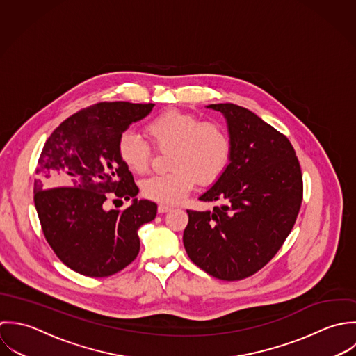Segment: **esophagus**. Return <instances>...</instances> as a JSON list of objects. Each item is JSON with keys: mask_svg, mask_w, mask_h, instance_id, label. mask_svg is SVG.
I'll use <instances>...</instances> for the list:
<instances>
[{"mask_svg": "<svg viewBox=\"0 0 356 356\" xmlns=\"http://www.w3.org/2000/svg\"><path fill=\"white\" fill-rule=\"evenodd\" d=\"M170 211H172V207H169V205H163V204L158 205V213H166Z\"/></svg>", "mask_w": 356, "mask_h": 356, "instance_id": "obj_1", "label": "esophagus"}]
</instances>
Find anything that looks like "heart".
Instances as JSON below:
<instances>
[{
	"instance_id": "1",
	"label": "heart",
	"mask_w": 356,
	"mask_h": 356,
	"mask_svg": "<svg viewBox=\"0 0 356 356\" xmlns=\"http://www.w3.org/2000/svg\"><path fill=\"white\" fill-rule=\"evenodd\" d=\"M145 134L158 149H170L168 162L172 170L143 181V194L156 202L172 205L183 201L197 183H214L229 161L231 140L227 131L191 113L166 110L145 125ZM118 155L131 172L144 173L152 149L139 135L128 131L118 140Z\"/></svg>"
}]
</instances>
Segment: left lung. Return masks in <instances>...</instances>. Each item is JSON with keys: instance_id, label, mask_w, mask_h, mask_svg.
<instances>
[{"instance_id": "obj_1", "label": "left lung", "mask_w": 356, "mask_h": 356, "mask_svg": "<svg viewBox=\"0 0 356 356\" xmlns=\"http://www.w3.org/2000/svg\"><path fill=\"white\" fill-rule=\"evenodd\" d=\"M228 128V165L200 201L212 211H187L183 243L191 261L222 281L263 268L290 234L302 200V176L287 138L248 108L207 106Z\"/></svg>"}]
</instances>
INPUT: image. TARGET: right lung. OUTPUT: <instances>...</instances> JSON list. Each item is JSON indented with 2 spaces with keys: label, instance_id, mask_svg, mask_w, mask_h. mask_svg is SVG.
<instances>
[{
  "label": "right lung",
  "instance_id": "right-lung-1",
  "mask_svg": "<svg viewBox=\"0 0 356 356\" xmlns=\"http://www.w3.org/2000/svg\"><path fill=\"white\" fill-rule=\"evenodd\" d=\"M152 107L97 103L63 121L42 148L34 205L48 243L81 275L103 278L129 266L140 250L138 229L156 216L155 202L136 198L139 188L118 155L121 135ZM115 196L132 199L131 207L107 211L105 201Z\"/></svg>",
  "mask_w": 356,
  "mask_h": 356
}]
</instances>
